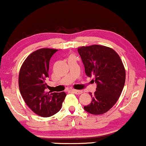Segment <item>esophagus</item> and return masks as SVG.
<instances>
[{"label":"esophagus","instance_id":"34e87169","mask_svg":"<svg viewBox=\"0 0 146 146\" xmlns=\"http://www.w3.org/2000/svg\"><path fill=\"white\" fill-rule=\"evenodd\" d=\"M71 91L73 92V93H74L75 94H76V95H80V94H82V90L73 89V90H71Z\"/></svg>","mask_w":146,"mask_h":146}]
</instances>
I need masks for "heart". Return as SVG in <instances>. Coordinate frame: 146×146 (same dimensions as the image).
Listing matches in <instances>:
<instances>
[{
	"label": "heart",
	"instance_id": "heart-1",
	"mask_svg": "<svg viewBox=\"0 0 146 146\" xmlns=\"http://www.w3.org/2000/svg\"><path fill=\"white\" fill-rule=\"evenodd\" d=\"M69 57H74V56H73V55H71Z\"/></svg>",
	"mask_w": 146,
	"mask_h": 146
}]
</instances>
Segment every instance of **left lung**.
I'll return each mask as SVG.
<instances>
[{
    "mask_svg": "<svg viewBox=\"0 0 146 146\" xmlns=\"http://www.w3.org/2000/svg\"><path fill=\"white\" fill-rule=\"evenodd\" d=\"M87 76L95 77L96 91L90 104L84 107L92 115H102L116 104L124 86L125 70L119 56L113 48L93 44L78 47Z\"/></svg>",
    "mask_w": 146,
    "mask_h": 146,
    "instance_id": "left-lung-1",
    "label": "left lung"
}]
</instances>
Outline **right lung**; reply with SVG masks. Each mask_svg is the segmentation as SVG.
Returning a JSON list of instances; mask_svg holds the SVG:
<instances>
[{
    "label": "right lung",
    "mask_w": 146,
    "mask_h": 146,
    "mask_svg": "<svg viewBox=\"0 0 146 146\" xmlns=\"http://www.w3.org/2000/svg\"><path fill=\"white\" fill-rule=\"evenodd\" d=\"M58 49L42 48L31 53L22 64L18 86L23 100L34 113L42 117H51L61 109L66 97L64 92L46 91L51 58Z\"/></svg>",
    "instance_id": "1"
}]
</instances>
